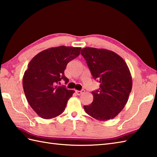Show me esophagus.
I'll use <instances>...</instances> for the list:
<instances>
[{"label":"esophagus","mask_w":157,"mask_h":157,"mask_svg":"<svg viewBox=\"0 0 157 157\" xmlns=\"http://www.w3.org/2000/svg\"><path fill=\"white\" fill-rule=\"evenodd\" d=\"M75 92H76V95H82V94L83 93H85V90H76Z\"/></svg>","instance_id":"34e87169"}]
</instances>
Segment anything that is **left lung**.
Listing matches in <instances>:
<instances>
[{"label": "left lung", "mask_w": 157, "mask_h": 157, "mask_svg": "<svg viewBox=\"0 0 157 157\" xmlns=\"http://www.w3.org/2000/svg\"><path fill=\"white\" fill-rule=\"evenodd\" d=\"M99 89L93 91V101L84 105L86 113L100 121L113 119L124 109L132 90V79L124 59L105 49L86 47L81 52Z\"/></svg>", "instance_id": "8db88e82"}]
</instances>
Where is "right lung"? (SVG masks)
<instances>
[{
	"instance_id": "obj_1",
	"label": "right lung",
	"mask_w": 157,
	"mask_h": 157,
	"mask_svg": "<svg viewBox=\"0 0 157 157\" xmlns=\"http://www.w3.org/2000/svg\"><path fill=\"white\" fill-rule=\"evenodd\" d=\"M81 48L58 46L40 52L31 59L24 73L23 86L31 107L44 119L58 116L65 109L74 93L65 86H59L68 79L64 70L70 61L78 57Z\"/></svg>"
}]
</instances>
